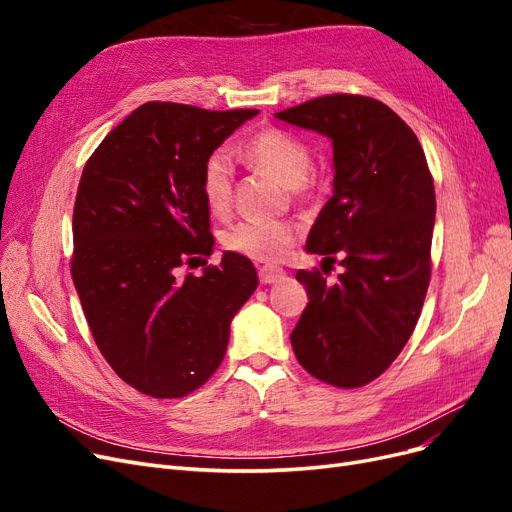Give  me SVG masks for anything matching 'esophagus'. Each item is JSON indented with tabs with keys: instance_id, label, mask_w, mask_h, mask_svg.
Here are the masks:
<instances>
[{
	"instance_id": "34e87169",
	"label": "esophagus",
	"mask_w": 512,
	"mask_h": 512,
	"mask_svg": "<svg viewBox=\"0 0 512 512\" xmlns=\"http://www.w3.org/2000/svg\"><path fill=\"white\" fill-rule=\"evenodd\" d=\"M284 275H286V271L280 269V267L265 265V267L258 269V277H260L262 284H277V282H282Z\"/></svg>"
}]
</instances>
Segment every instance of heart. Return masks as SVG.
<instances>
[{
  "label": "heart",
  "instance_id": "b5f03b06",
  "mask_svg": "<svg viewBox=\"0 0 512 512\" xmlns=\"http://www.w3.org/2000/svg\"><path fill=\"white\" fill-rule=\"evenodd\" d=\"M241 158L260 170H265L286 188H301L312 170L309 149L292 134L267 128L252 134L239 149ZM232 179L235 168L226 151H215L203 166V196L213 213H224L232 200ZM297 241V228L290 222L243 220L230 224L222 232L226 250L258 262H277L286 258Z\"/></svg>",
  "mask_w": 512,
  "mask_h": 512
}]
</instances>
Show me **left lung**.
I'll use <instances>...</instances> for the list:
<instances>
[{"label": "left lung", "mask_w": 512, "mask_h": 512, "mask_svg": "<svg viewBox=\"0 0 512 512\" xmlns=\"http://www.w3.org/2000/svg\"><path fill=\"white\" fill-rule=\"evenodd\" d=\"M333 145V196L309 230L305 250L344 271L327 284L297 271L307 307L290 333L314 378L356 389L378 378L410 339L429 286L436 192L408 123L365 96L333 94L275 113Z\"/></svg>", "instance_id": "1"}]
</instances>
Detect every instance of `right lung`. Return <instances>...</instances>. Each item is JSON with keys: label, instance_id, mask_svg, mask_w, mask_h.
I'll return each instance as SVG.
<instances>
[{"label": "right lung", "instance_id": "add662e5", "mask_svg": "<svg viewBox=\"0 0 512 512\" xmlns=\"http://www.w3.org/2000/svg\"><path fill=\"white\" fill-rule=\"evenodd\" d=\"M256 115L147 102L83 168L72 215L74 288L108 365L149 397H183L211 378L232 318L258 286L252 260L235 252L198 277L175 273L211 256L203 166Z\"/></svg>", "mask_w": 512, "mask_h": 512}]
</instances>
